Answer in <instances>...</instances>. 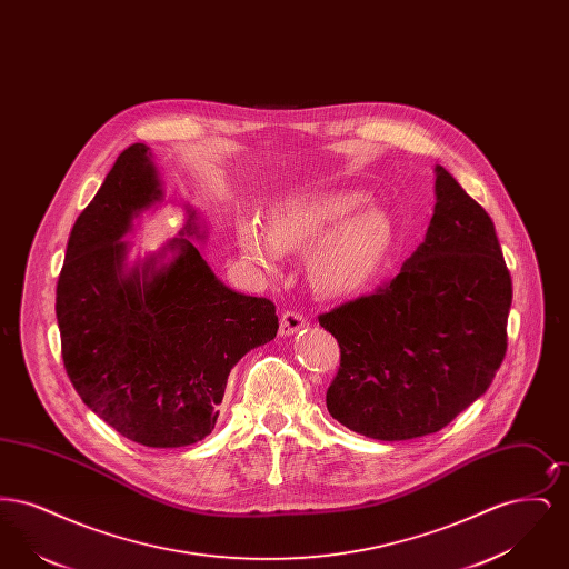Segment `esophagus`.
Returning <instances> with one entry per match:
<instances>
[{"label": "esophagus", "instance_id": "obj_1", "mask_svg": "<svg viewBox=\"0 0 569 569\" xmlns=\"http://www.w3.org/2000/svg\"><path fill=\"white\" fill-rule=\"evenodd\" d=\"M307 326V320L297 313V311H286L281 316V322H279V335L281 337H292L297 335L298 330H302Z\"/></svg>", "mask_w": 569, "mask_h": 569}]
</instances>
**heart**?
Wrapping results in <instances>:
<instances>
[{
  "mask_svg": "<svg viewBox=\"0 0 569 569\" xmlns=\"http://www.w3.org/2000/svg\"><path fill=\"white\" fill-rule=\"evenodd\" d=\"M362 191H313L277 200L267 232L243 219L237 241L244 260L277 272L281 253L307 251V279L318 295L352 297L378 274L390 247V219L379 209L356 211Z\"/></svg>",
  "mask_w": 569,
  "mask_h": 569,
  "instance_id": "b5f03b06",
  "label": "heart"
}]
</instances>
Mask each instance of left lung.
I'll use <instances>...</instances> for the list:
<instances>
[{
    "mask_svg": "<svg viewBox=\"0 0 569 569\" xmlns=\"http://www.w3.org/2000/svg\"><path fill=\"white\" fill-rule=\"evenodd\" d=\"M510 305L492 219L435 166L433 217L401 272L320 316L341 348L330 416L379 441L437 433L487 392L508 348Z\"/></svg>",
    "mask_w": 569,
    "mask_h": 569,
    "instance_id": "8db88e82",
    "label": "left lung"
}]
</instances>
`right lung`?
Wrapping results in <instances>:
<instances>
[{"mask_svg":"<svg viewBox=\"0 0 569 569\" xmlns=\"http://www.w3.org/2000/svg\"><path fill=\"white\" fill-rule=\"evenodd\" d=\"M162 200L151 149L136 142L70 232L54 311L82 403L136 443L181 448L216 429L230 369L279 320L269 298L230 290L184 239L207 234L191 207L179 237L128 262L123 237Z\"/></svg>","mask_w":569,"mask_h":569,"instance_id":"1","label":"right lung"}]
</instances>
